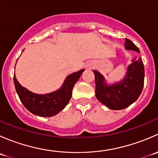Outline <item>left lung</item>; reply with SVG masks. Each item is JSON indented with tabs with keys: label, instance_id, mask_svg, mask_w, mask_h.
<instances>
[{
	"label": "left lung",
	"instance_id": "8db88e82",
	"mask_svg": "<svg viewBox=\"0 0 158 158\" xmlns=\"http://www.w3.org/2000/svg\"><path fill=\"white\" fill-rule=\"evenodd\" d=\"M126 49L140 52L138 47L126 39ZM95 82V96L99 102L110 109L121 110L135 102L142 92L144 80V68L141 58L133 60L128 66L125 79L118 83L107 85L99 73L94 71Z\"/></svg>",
	"mask_w": 158,
	"mask_h": 158
}]
</instances>
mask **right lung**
Segmentation results:
<instances>
[{"instance_id": "1", "label": "right lung", "mask_w": 158, "mask_h": 158, "mask_svg": "<svg viewBox=\"0 0 158 158\" xmlns=\"http://www.w3.org/2000/svg\"><path fill=\"white\" fill-rule=\"evenodd\" d=\"M84 69L69 75L65 80L63 87L56 92L46 95H37L30 92L21 86L14 76V82L16 91L28 111L41 117H51L62 111L72 97V91L75 83L80 78Z\"/></svg>"}]
</instances>
